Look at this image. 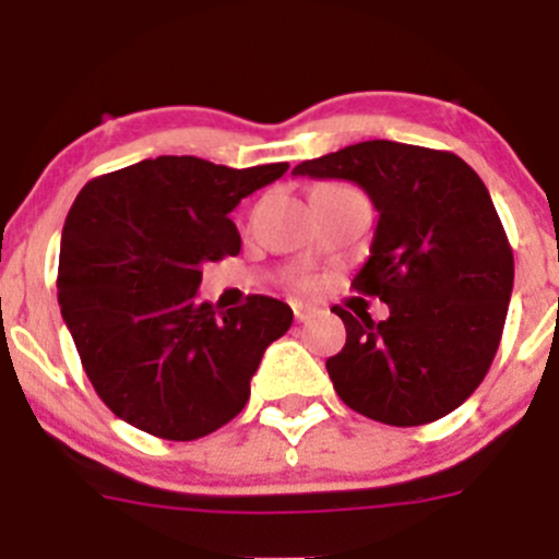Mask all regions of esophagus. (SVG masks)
<instances>
[{
    "instance_id": "34e87169",
    "label": "esophagus",
    "mask_w": 559,
    "mask_h": 559,
    "mask_svg": "<svg viewBox=\"0 0 559 559\" xmlns=\"http://www.w3.org/2000/svg\"><path fill=\"white\" fill-rule=\"evenodd\" d=\"M292 311H295L297 321H308V319H311L313 308L306 306V302H292Z\"/></svg>"
}]
</instances>
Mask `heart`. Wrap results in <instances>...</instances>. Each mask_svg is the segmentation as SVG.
<instances>
[{
  "mask_svg": "<svg viewBox=\"0 0 559 559\" xmlns=\"http://www.w3.org/2000/svg\"><path fill=\"white\" fill-rule=\"evenodd\" d=\"M302 284H308V281H302Z\"/></svg>",
  "mask_w": 559,
  "mask_h": 559,
  "instance_id": "1",
  "label": "heart"
}]
</instances>
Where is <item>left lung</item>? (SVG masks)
<instances>
[{"instance_id":"left-lung-1","label":"left lung","mask_w":559,"mask_h":559,"mask_svg":"<svg viewBox=\"0 0 559 559\" xmlns=\"http://www.w3.org/2000/svg\"><path fill=\"white\" fill-rule=\"evenodd\" d=\"M352 180L379 211L352 286L389 306L352 316L326 359L337 397L368 419L419 427L460 408L487 376L514 289V253L484 180L449 151L368 140L295 167Z\"/></svg>"}]
</instances>
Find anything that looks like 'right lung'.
<instances>
[{
	"label": "right lung",
	"mask_w": 559,
	"mask_h": 559,
	"mask_svg": "<svg viewBox=\"0 0 559 559\" xmlns=\"http://www.w3.org/2000/svg\"><path fill=\"white\" fill-rule=\"evenodd\" d=\"M286 170L156 156L83 186L61 233L56 286L83 370L118 419L194 441L243 411L264 348L295 313L264 295L216 313L197 289L202 264L240 251L229 213Z\"/></svg>",
	"instance_id": "obj_1"
}]
</instances>
